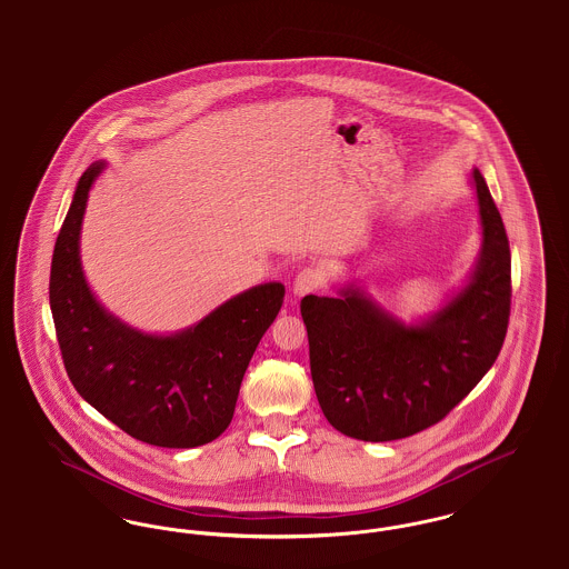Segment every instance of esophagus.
Returning <instances> with one entry per match:
<instances>
[{
  "label": "esophagus",
  "instance_id": "1",
  "mask_svg": "<svg viewBox=\"0 0 569 569\" xmlns=\"http://www.w3.org/2000/svg\"><path fill=\"white\" fill-rule=\"evenodd\" d=\"M322 283H325L322 272L318 271L316 267H305L302 271L298 272L292 290L297 297H305V295H311L318 288H322Z\"/></svg>",
  "mask_w": 569,
  "mask_h": 569
}]
</instances>
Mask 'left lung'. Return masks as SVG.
<instances>
[{"label":"left lung","mask_w":569,"mask_h":569,"mask_svg":"<svg viewBox=\"0 0 569 569\" xmlns=\"http://www.w3.org/2000/svg\"><path fill=\"white\" fill-rule=\"evenodd\" d=\"M482 251L469 283L422 325L406 326L358 288L300 300L311 378L326 420L362 441H392L443 420L501 352L512 302V260L501 216L471 172Z\"/></svg>","instance_id":"obj_1"}]
</instances>
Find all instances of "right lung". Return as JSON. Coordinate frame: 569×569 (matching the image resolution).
I'll list each match as a JSON object with an SVG mask.
<instances>
[{"instance_id": "right-lung-1", "label": "right lung", "mask_w": 569, "mask_h": 569, "mask_svg": "<svg viewBox=\"0 0 569 569\" xmlns=\"http://www.w3.org/2000/svg\"><path fill=\"white\" fill-rule=\"evenodd\" d=\"M102 168L96 162L82 172L51 262L49 298L68 378L89 406L138 441L160 448L209 443L232 420L247 365L286 288L256 286L170 337L123 325L91 295L79 256L87 196Z\"/></svg>"}]
</instances>
